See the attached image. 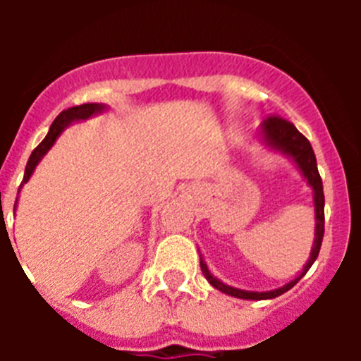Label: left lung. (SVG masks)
<instances>
[{
    "mask_svg": "<svg viewBox=\"0 0 361 361\" xmlns=\"http://www.w3.org/2000/svg\"><path fill=\"white\" fill-rule=\"evenodd\" d=\"M260 141L267 146V148L275 149V152L283 153V155H288L289 159H293L296 166H298V170L302 171V175L305 177L309 186L312 188V202H314V219H317V228H314V244H312L311 250V257H309L307 264L302 269L298 276L291 282H288L286 286L279 289H273V291H244V289H237L231 288L228 283L220 282L219 279L209 273L208 266L200 257V269H202L204 276L212 283L213 288H216L219 291L226 293L229 296H235V298H244V300H269V298H276V296L283 295L286 291L295 286L302 276L305 275L309 271V267L314 264L317 260L318 253H320V245L322 240H324V186H322V177L318 173V166H317V157H314V152H312L311 142L305 139L298 130L295 128V124L289 123V121L282 119L280 116H271L267 117L266 121L260 126Z\"/></svg>",
    "mask_w": 361,
    "mask_h": 361,
    "instance_id": "1",
    "label": "left lung"
}]
</instances>
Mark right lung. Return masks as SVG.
<instances>
[{"label": "right lung", "instance_id": "add662e5", "mask_svg": "<svg viewBox=\"0 0 361 361\" xmlns=\"http://www.w3.org/2000/svg\"><path fill=\"white\" fill-rule=\"evenodd\" d=\"M103 110H104V104L86 103V104H81V106H72V108H68V110L61 111V114H59V116L54 119V123H52V126H50L47 137H44L43 141L37 145V148H34V152H32L30 159H28V162H27V168H25V177H23V183H21V186H23L28 178L32 177V173H34V170H36V166L39 164L41 159L47 155V152L52 148L54 142H56V139L61 135L63 130H65L66 126H70V124L75 123V121L88 119V117H92L94 114H99V111H103ZM16 202H18V200H16ZM14 209H16V206H14Z\"/></svg>", "mask_w": 361, "mask_h": 361}]
</instances>
